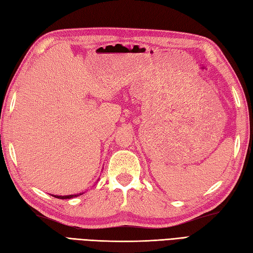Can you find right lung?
Returning <instances> with one entry per match:
<instances>
[{
	"label": "right lung",
	"instance_id": "1",
	"mask_svg": "<svg viewBox=\"0 0 253 253\" xmlns=\"http://www.w3.org/2000/svg\"><path fill=\"white\" fill-rule=\"evenodd\" d=\"M79 195H82V193H79ZM79 195H69V196H53V197L58 198V199H72V198H75V197H77V196H79Z\"/></svg>",
	"mask_w": 253,
	"mask_h": 253
}]
</instances>
